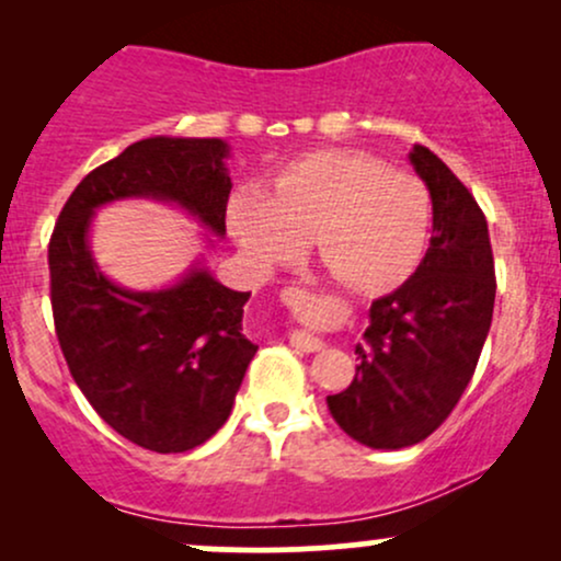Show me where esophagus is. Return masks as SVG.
<instances>
[{
    "label": "esophagus",
    "mask_w": 561,
    "mask_h": 561,
    "mask_svg": "<svg viewBox=\"0 0 561 561\" xmlns=\"http://www.w3.org/2000/svg\"><path fill=\"white\" fill-rule=\"evenodd\" d=\"M289 345L298 347V351H302V353H317L324 347V340L313 337V334H308V332H293L289 334Z\"/></svg>",
    "instance_id": "esophagus-1"
}]
</instances>
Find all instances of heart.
Instances as JSON below:
<instances>
[{
  "mask_svg": "<svg viewBox=\"0 0 561 561\" xmlns=\"http://www.w3.org/2000/svg\"><path fill=\"white\" fill-rule=\"evenodd\" d=\"M229 229L263 268L282 266L317 242L340 285L385 293L416 272L433 231V195L416 173L347 150L302 156L274 176L272 195L242 186Z\"/></svg>",
  "mask_w": 561,
  "mask_h": 561,
  "instance_id": "heart-1",
  "label": "heart"
}]
</instances>
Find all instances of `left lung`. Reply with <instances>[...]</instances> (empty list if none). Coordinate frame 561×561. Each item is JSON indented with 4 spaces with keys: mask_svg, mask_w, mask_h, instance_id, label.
I'll return each mask as SVG.
<instances>
[{
    "mask_svg": "<svg viewBox=\"0 0 561 561\" xmlns=\"http://www.w3.org/2000/svg\"><path fill=\"white\" fill-rule=\"evenodd\" d=\"M411 165L433 195V240L411 279L369 308L356 377L327 396L332 420L369 448L433 435L474 375L493 319L495 272L478 199L427 147Z\"/></svg>",
    "mask_w": 561,
    "mask_h": 561,
    "instance_id": "obj_1",
    "label": "left lung"
}]
</instances>
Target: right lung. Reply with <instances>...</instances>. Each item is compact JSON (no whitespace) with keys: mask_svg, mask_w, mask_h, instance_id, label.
Here are the masks:
<instances>
[{"mask_svg":"<svg viewBox=\"0 0 561 561\" xmlns=\"http://www.w3.org/2000/svg\"><path fill=\"white\" fill-rule=\"evenodd\" d=\"M227 156L221 139L134 141L81 179L49 240V298L70 375L115 433L156 454L203 446L229 420L259 351L242 332L250 293L203 266L156 293L113 285L92 259L89 224L100 205L150 197L227 234Z\"/></svg>","mask_w":561,"mask_h":561,"instance_id":"add662e5","label":"right lung"}]
</instances>
